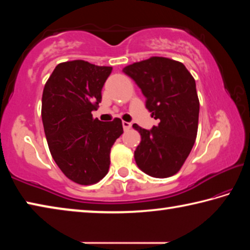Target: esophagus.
<instances>
[{
    "mask_svg": "<svg viewBox=\"0 0 250 250\" xmlns=\"http://www.w3.org/2000/svg\"><path fill=\"white\" fill-rule=\"evenodd\" d=\"M122 126H124V130H129L132 125L130 124V122H126V121H122Z\"/></svg>",
    "mask_w": 250,
    "mask_h": 250,
    "instance_id": "esophagus-1",
    "label": "esophagus"
}]
</instances>
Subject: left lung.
I'll return each mask as SVG.
<instances>
[{
    "label": "left lung",
    "instance_id": "obj_1",
    "mask_svg": "<svg viewBox=\"0 0 250 250\" xmlns=\"http://www.w3.org/2000/svg\"><path fill=\"white\" fill-rule=\"evenodd\" d=\"M140 88L146 107L159 120L151 130L132 126L141 134L134 151L138 167L146 174L164 179L183 166L195 143L200 101L195 80L180 62L151 57L124 68Z\"/></svg>",
    "mask_w": 250,
    "mask_h": 250
}]
</instances>
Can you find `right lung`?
<instances>
[{
  "instance_id": "obj_1",
  "label": "right lung",
  "mask_w": 250,
  "mask_h": 250,
  "mask_svg": "<svg viewBox=\"0 0 250 250\" xmlns=\"http://www.w3.org/2000/svg\"><path fill=\"white\" fill-rule=\"evenodd\" d=\"M111 70L84 61L62 62L44 87L42 120L50 154L75 183L90 185L104 179L111 146L124 132L119 118L103 122L91 115Z\"/></svg>"
}]
</instances>
